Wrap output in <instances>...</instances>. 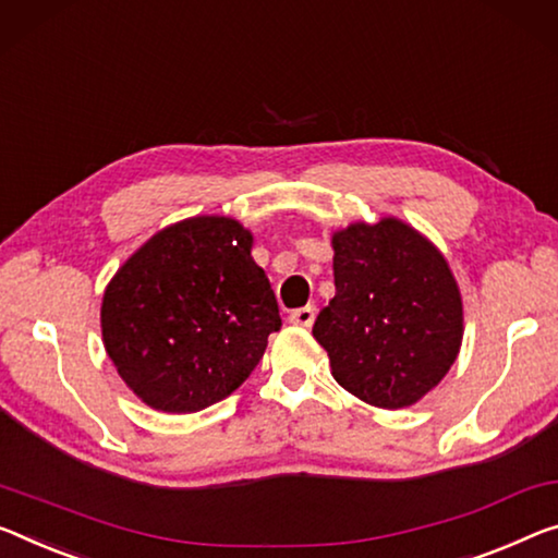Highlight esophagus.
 Here are the masks:
<instances>
[{"mask_svg": "<svg viewBox=\"0 0 558 558\" xmlns=\"http://www.w3.org/2000/svg\"><path fill=\"white\" fill-rule=\"evenodd\" d=\"M314 319H316V306H302V308H294V312L289 314V322L294 324V327H312L314 324Z\"/></svg>", "mask_w": 558, "mask_h": 558, "instance_id": "obj_1", "label": "esophagus"}]
</instances>
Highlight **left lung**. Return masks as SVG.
<instances>
[{
    "instance_id": "left-lung-1",
    "label": "left lung",
    "mask_w": 558,
    "mask_h": 558,
    "mask_svg": "<svg viewBox=\"0 0 558 558\" xmlns=\"http://www.w3.org/2000/svg\"><path fill=\"white\" fill-rule=\"evenodd\" d=\"M337 294L314 322L331 376L356 399L404 409L457 362L464 304L449 262L397 217L331 234Z\"/></svg>"
}]
</instances>
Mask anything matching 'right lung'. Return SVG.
Listing matches in <instances>:
<instances>
[{
  "label": "right lung",
  "mask_w": 558,
  "mask_h": 558,
  "mask_svg": "<svg viewBox=\"0 0 558 558\" xmlns=\"http://www.w3.org/2000/svg\"><path fill=\"white\" fill-rule=\"evenodd\" d=\"M252 231L231 217L159 229L101 296V341L122 381L165 414H194L246 381L281 316Z\"/></svg>",
  "instance_id": "obj_1"
}]
</instances>
